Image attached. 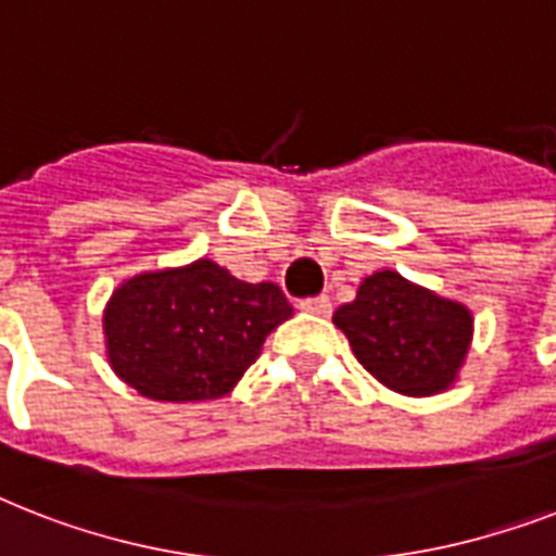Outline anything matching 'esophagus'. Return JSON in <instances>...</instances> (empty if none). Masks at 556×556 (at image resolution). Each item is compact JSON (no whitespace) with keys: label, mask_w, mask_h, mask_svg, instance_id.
<instances>
[{"label":"esophagus","mask_w":556,"mask_h":556,"mask_svg":"<svg viewBox=\"0 0 556 556\" xmlns=\"http://www.w3.org/2000/svg\"><path fill=\"white\" fill-rule=\"evenodd\" d=\"M300 308L308 314H317V317H329L331 314V300L329 296H312V300H303Z\"/></svg>","instance_id":"obj_1"}]
</instances>
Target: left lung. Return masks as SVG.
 Masks as SVG:
<instances>
[{"label": "left lung", "instance_id": "left-lung-1", "mask_svg": "<svg viewBox=\"0 0 556 556\" xmlns=\"http://www.w3.org/2000/svg\"><path fill=\"white\" fill-rule=\"evenodd\" d=\"M331 320L371 378L409 397L447 392L473 343V314L465 303L415 286L397 270L366 277Z\"/></svg>", "mask_w": 556, "mask_h": 556}]
</instances>
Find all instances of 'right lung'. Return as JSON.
Wrapping results in <instances>:
<instances>
[{
	"instance_id": "add662e5",
	"label": "right lung",
	"mask_w": 556,
	"mask_h": 556,
	"mask_svg": "<svg viewBox=\"0 0 556 556\" xmlns=\"http://www.w3.org/2000/svg\"><path fill=\"white\" fill-rule=\"evenodd\" d=\"M294 314L274 282H244L213 260L124 279L103 308L109 366L143 397L216 401Z\"/></svg>"
}]
</instances>
